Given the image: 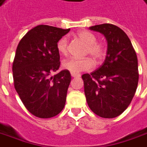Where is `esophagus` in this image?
Returning a JSON list of instances; mask_svg holds the SVG:
<instances>
[{
  "label": "esophagus",
  "instance_id": "esophagus-1",
  "mask_svg": "<svg viewBox=\"0 0 147 147\" xmlns=\"http://www.w3.org/2000/svg\"><path fill=\"white\" fill-rule=\"evenodd\" d=\"M71 76L73 78H76V77H79L80 74H74V73H71Z\"/></svg>",
  "mask_w": 147,
  "mask_h": 147
}]
</instances>
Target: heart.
I'll list each match as a JSON object with an SVG mask.
<instances>
[{
	"label": "heart",
	"mask_w": 147,
	"mask_h": 147,
	"mask_svg": "<svg viewBox=\"0 0 147 147\" xmlns=\"http://www.w3.org/2000/svg\"><path fill=\"white\" fill-rule=\"evenodd\" d=\"M78 37L82 39L85 44H87L86 50V54H90L94 61H100L105 56L106 50L103 44L97 42V38L93 33L88 30H80L77 33ZM57 51L61 55H66L68 53V39L66 37H63L57 42ZM63 69L70 73L79 74L81 72L89 71L94 67V61L91 58L71 57L65 60L62 63Z\"/></svg>",
	"instance_id": "b5f03b06"
}]
</instances>
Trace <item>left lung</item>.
I'll use <instances>...</instances> for the list:
<instances>
[{
    "mask_svg": "<svg viewBox=\"0 0 147 147\" xmlns=\"http://www.w3.org/2000/svg\"><path fill=\"white\" fill-rule=\"evenodd\" d=\"M107 39L103 64L90 74L82 76L90 110L103 118L120 116L135 94L138 83V57L130 39L117 26L104 23L90 26Z\"/></svg>",
    "mask_w": 147,
    "mask_h": 147,
    "instance_id": "left-lung-1",
    "label": "left lung"
}]
</instances>
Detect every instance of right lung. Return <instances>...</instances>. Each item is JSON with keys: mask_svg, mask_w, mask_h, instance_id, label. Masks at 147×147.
Listing matches in <instances>:
<instances>
[{"mask_svg": "<svg viewBox=\"0 0 147 147\" xmlns=\"http://www.w3.org/2000/svg\"><path fill=\"white\" fill-rule=\"evenodd\" d=\"M70 29L39 25L29 30L17 47L13 62L14 87L26 108L39 118H50L61 112L71 81L60 67L57 42Z\"/></svg>", "mask_w": 147, "mask_h": 147, "instance_id": "add662e5", "label": "right lung"}]
</instances>
